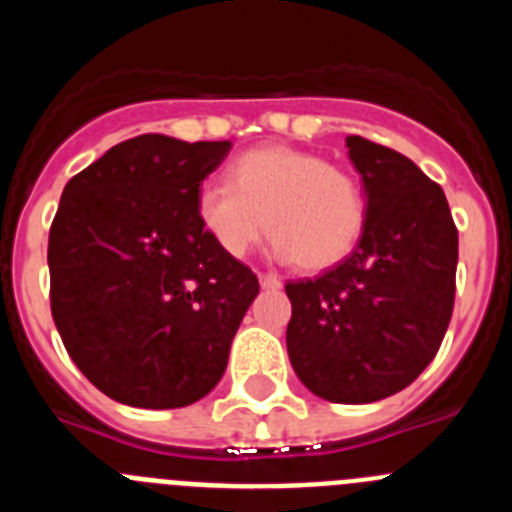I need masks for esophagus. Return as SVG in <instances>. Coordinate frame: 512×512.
I'll return each mask as SVG.
<instances>
[{"mask_svg":"<svg viewBox=\"0 0 512 512\" xmlns=\"http://www.w3.org/2000/svg\"><path fill=\"white\" fill-rule=\"evenodd\" d=\"M259 282H261V287H264V289H279V287H282V279H279L277 274H261Z\"/></svg>","mask_w":512,"mask_h":512,"instance_id":"34e87169","label":"esophagus"}]
</instances>
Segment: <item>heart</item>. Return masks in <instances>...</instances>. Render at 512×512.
Instances as JSON below:
<instances>
[{"label": "heart", "instance_id": "1", "mask_svg": "<svg viewBox=\"0 0 512 512\" xmlns=\"http://www.w3.org/2000/svg\"><path fill=\"white\" fill-rule=\"evenodd\" d=\"M228 182L197 192V217L215 246L241 259L269 228L271 256L323 271L346 261L366 230L359 176L330 166L320 153L264 146L228 166Z\"/></svg>", "mask_w": 512, "mask_h": 512}]
</instances>
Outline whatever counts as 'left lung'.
Returning <instances> with one entry per match:
<instances>
[{"label":"left lung","instance_id":"left-lung-1","mask_svg":"<svg viewBox=\"0 0 512 512\" xmlns=\"http://www.w3.org/2000/svg\"><path fill=\"white\" fill-rule=\"evenodd\" d=\"M366 192L356 251L318 279L287 284V354L312 395L364 405L405 390L449 328L459 233L446 194L408 156L348 135Z\"/></svg>","mask_w":512,"mask_h":512}]
</instances>
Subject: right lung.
Returning <instances> with one entry per match:
<instances>
[{
	"label": "right lung",
	"mask_w": 512,
	"mask_h": 512,
	"mask_svg": "<svg viewBox=\"0 0 512 512\" xmlns=\"http://www.w3.org/2000/svg\"><path fill=\"white\" fill-rule=\"evenodd\" d=\"M228 140L146 133L76 174L48 238L51 312L81 374L112 400L187 408L215 390L259 295L197 217Z\"/></svg>",
	"instance_id": "add662e5"
}]
</instances>
